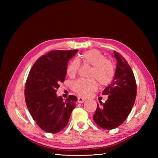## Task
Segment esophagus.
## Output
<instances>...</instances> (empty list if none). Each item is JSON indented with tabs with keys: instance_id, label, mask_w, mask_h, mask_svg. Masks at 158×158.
Returning <instances> with one entry per match:
<instances>
[{
	"instance_id": "34e87169",
	"label": "esophagus",
	"mask_w": 158,
	"mask_h": 158,
	"mask_svg": "<svg viewBox=\"0 0 158 158\" xmlns=\"http://www.w3.org/2000/svg\"><path fill=\"white\" fill-rule=\"evenodd\" d=\"M85 100V99L82 98V97H78V102L80 103H83L84 101Z\"/></svg>"
}]
</instances>
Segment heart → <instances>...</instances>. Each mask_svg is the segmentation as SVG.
I'll list each match as a JSON object with an SVG mask.
<instances>
[{
  "instance_id": "1",
  "label": "heart",
  "mask_w": 158,
  "mask_h": 158,
  "mask_svg": "<svg viewBox=\"0 0 158 158\" xmlns=\"http://www.w3.org/2000/svg\"><path fill=\"white\" fill-rule=\"evenodd\" d=\"M79 60L82 61L84 64L93 66L90 77L96 79L101 85H107L112 82L114 75L113 64L99 51L94 49L85 52L81 55ZM79 60H71L66 66V73L70 77H74L78 72L80 67ZM72 88L80 96H85L90 91H94L98 88V84L93 78H80L73 83Z\"/></svg>"
}]
</instances>
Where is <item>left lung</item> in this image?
<instances>
[{
  "label": "left lung",
  "instance_id": "8db88e82",
  "mask_svg": "<svg viewBox=\"0 0 158 158\" xmlns=\"http://www.w3.org/2000/svg\"><path fill=\"white\" fill-rule=\"evenodd\" d=\"M117 59V68L114 78L103 90V95H108L106 103L98 107L93 119L103 129L111 130L125 122L135 102L136 83L135 75L124 57L114 51Z\"/></svg>",
  "mask_w": 158,
  "mask_h": 158
}]
</instances>
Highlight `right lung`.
<instances>
[{
    "label": "right lung",
    "instance_id": "right-lung-1",
    "mask_svg": "<svg viewBox=\"0 0 158 158\" xmlns=\"http://www.w3.org/2000/svg\"><path fill=\"white\" fill-rule=\"evenodd\" d=\"M78 50L51 51L38 59L26 82L25 99L32 118L43 131L55 134L66 127L77 98L57 97L56 89L65 80L69 60Z\"/></svg>",
    "mask_w": 158,
    "mask_h": 158
}]
</instances>
